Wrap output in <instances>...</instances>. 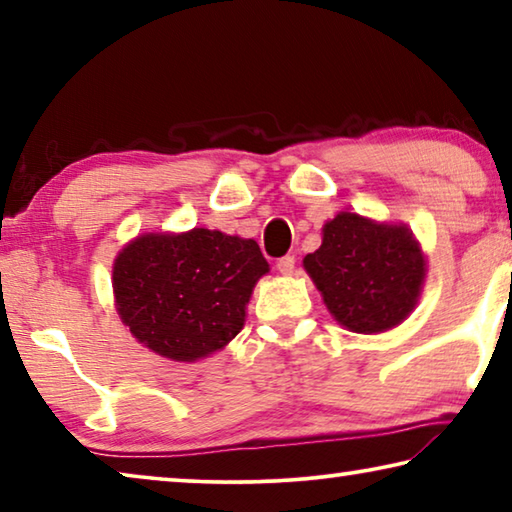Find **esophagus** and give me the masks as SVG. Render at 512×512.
Returning a JSON list of instances; mask_svg holds the SVG:
<instances>
[{
	"label": "esophagus",
	"instance_id": "1",
	"mask_svg": "<svg viewBox=\"0 0 512 512\" xmlns=\"http://www.w3.org/2000/svg\"><path fill=\"white\" fill-rule=\"evenodd\" d=\"M293 268H296V257L293 255H284L277 259V271H280L282 275H291Z\"/></svg>",
	"mask_w": 512,
	"mask_h": 512
}]
</instances>
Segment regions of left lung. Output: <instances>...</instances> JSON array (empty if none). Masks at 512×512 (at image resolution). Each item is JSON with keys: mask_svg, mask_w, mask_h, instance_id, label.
Returning a JSON list of instances; mask_svg holds the SVG:
<instances>
[{"mask_svg": "<svg viewBox=\"0 0 512 512\" xmlns=\"http://www.w3.org/2000/svg\"><path fill=\"white\" fill-rule=\"evenodd\" d=\"M305 271L339 323L357 334L386 332L418 305L427 262L406 225L336 214Z\"/></svg>", "mask_w": 512, "mask_h": 512, "instance_id": "1", "label": "left lung"}]
</instances>
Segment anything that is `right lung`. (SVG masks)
Returning a JSON list of instances; mask_svg holds the SVG:
<instances>
[{
    "label": "right lung",
    "instance_id": "add662e5",
    "mask_svg": "<svg viewBox=\"0 0 512 512\" xmlns=\"http://www.w3.org/2000/svg\"><path fill=\"white\" fill-rule=\"evenodd\" d=\"M268 262L255 239L194 228L149 232L126 244L112 266L121 323L171 361H198L241 332L246 305Z\"/></svg>",
    "mask_w": 512,
    "mask_h": 512
}]
</instances>
